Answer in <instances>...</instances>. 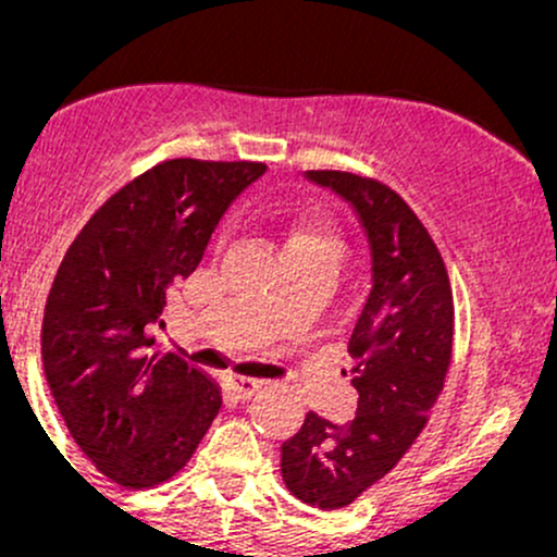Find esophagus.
Returning a JSON list of instances; mask_svg holds the SVG:
<instances>
[{
	"label": "esophagus",
	"instance_id": "34e87169",
	"mask_svg": "<svg viewBox=\"0 0 557 557\" xmlns=\"http://www.w3.org/2000/svg\"><path fill=\"white\" fill-rule=\"evenodd\" d=\"M259 387H261L259 380H251V376H243V374H230L225 382L227 395L235 400H248Z\"/></svg>",
	"mask_w": 557,
	"mask_h": 557
}]
</instances>
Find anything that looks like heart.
Segmentation results:
<instances>
[{"mask_svg": "<svg viewBox=\"0 0 557 557\" xmlns=\"http://www.w3.org/2000/svg\"><path fill=\"white\" fill-rule=\"evenodd\" d=\"M287 261H298V264L317 267V270L341 277L348 261V243L335 227L322 225V222H311V225H300L290 233L285 243Z\"/></svg>", "mask_w": 557, "mask_h": 557, "instance_id": "obj_1", "label": "heart"}]
</instances>
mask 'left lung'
<instances>
[{
	"label": "left lung",
	"instance_id": "obj_1",
	"mask_svg": "<svg viewBox=\"0 0 557 557\" xmlns=\"http://www.w3.org/2000/svg\"><path fill=\"white\" fill-rule=\"evenodd\" d=\"M354 207L372 253V290L350 335L356 417L306 413L283 443V479L298 500L343 508L400 461L443 393L453 350V290L437 246L403 198L354 172L309 170Z\"/></svg>",
	"mask_w": 557,
	"mask_h": 557
}]
</instances>
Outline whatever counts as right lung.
I'll return each mask as SVG.
<instances>
[{
    "mask_svg": "<svg viewBox=\"0 0 557 557\" xmlns=\"http://www.w3.org/2000/svg\"><path fill=\"white\" fill-rule=\"evenodd\" d=\"M259 162L170 159L127 183L67 248L49 290L41 356L57 408L101 474L154 487L188 463L222 389L175 354H154L168 290L203 259Z\"/></svg>",
    "mask_w": 557,
    "mask_h": 557,
    "instance_id": "right-lung-1",
    "label": "right lung"
}]
</instances>
